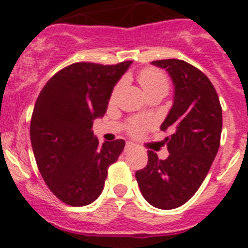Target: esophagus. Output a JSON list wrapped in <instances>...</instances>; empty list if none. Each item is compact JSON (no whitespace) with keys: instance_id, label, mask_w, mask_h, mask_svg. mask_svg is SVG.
I'll return each instance as SVG.
<instances>
[{"instance_id":"esophagus-1","label":"esophagus","mask_w":248,"mask_h":248,"mask_svg":"<svg viewBox=\"0 0 248 248\" xmlns=\"http://www.w3.org/2000/svg\"><path fill=\"white\" fill-rule=\"evenodd\" d=\"M134 148V144L133 143H126V145H125V151H129V150H131V149Z\"/></svg>"}]
</instances>
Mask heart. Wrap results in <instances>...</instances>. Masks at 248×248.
I'll return each mask as SVG.
<instances>
[{
  "instance_id": "b5f03b06",
  "label": "heart",
  "mask_w": 248,
  "mask_h": 248,
  "mask_svg": "<svg viewBox=\"0 0 248 248\" xmlns=\"http://www.w3.org/2000/svg\"><path fill=\"white\" fill-rule=\"evenodd\" d=\"M138 79H139V83L141 84V87H143V89L148 95L154 93H163L165 95L169 92V88H170V82H169L168 76L163 71L157 69V68H144V69L140 71ZM123 84H124V80H120V82L114 85L110 94V100H115ZM149 125H150L149 120L143 119V118H134V119H131L129 122L128 130L131 134H140L145 129H148Z\"/></svg>"
}]
</instances>
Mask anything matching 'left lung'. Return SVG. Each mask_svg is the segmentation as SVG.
<instances>
[{"instance_id": "8db88e82", "label": "left lung", "mask_w": 248, "mask_h": 248, "mask_svg": "<svg viewBox=\"0 0 248 248\" xmlns=\"http://www.w3.org/2000/svg\"><path fill=\"white\" fill-rule=\"evenodd\" d=\"M165 68L175 85L174 105L161 124L168 159L148 151V164L135 172L140 191L150 205L176 209L195 195L217 154L222 108L216 89L200 69L181 59L151 62Z\"/></svg>"}]
</instances>
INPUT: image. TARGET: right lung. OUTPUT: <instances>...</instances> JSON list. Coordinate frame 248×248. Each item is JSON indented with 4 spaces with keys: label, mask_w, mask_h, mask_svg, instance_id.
<instances>
[{
    "label": "right lung",
    "mask_w": 248,
    "mask_h": 248,
    "mask_svg": "<svg viewBox=\"0 0 248 248\" xmlns=\"http://www.w3.org/2000/svg\"><path fill=\"white\" fill-rule=\"evenodd\" d=\"M131 63H73L57 72L37 98L30 126L34 159L50 191L67 205L97 200L108 168L124 149L123 139L100 144L92 126Z\"/></svg>",
    "instance_id": "obj_1"
}]
</instances>
